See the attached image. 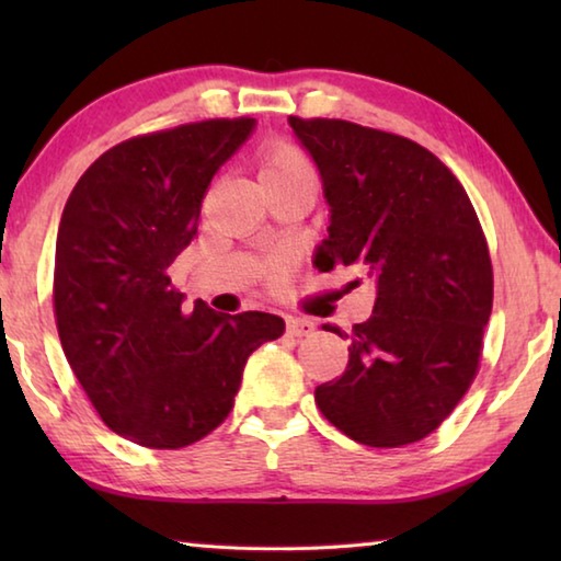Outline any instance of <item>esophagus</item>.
<instances>
[{
  "mask_svg": "<svg viewBox=\"0 0 561 561\" xmlns=\"http://www.w3.org/2000/svg\"><path fill=\"white\" fill-rule=\"evenodd\" d=\"M314 329H317L314 319H304V317L287 319V331L291 336H309V334H314Z\"/></svg>",
  "mask_w": 561,
  "mask_h": 561,
  "instance_id": "34e87169",
  "label": "esophagus"
}]
</instances>
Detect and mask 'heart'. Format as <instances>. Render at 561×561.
Returning a JSON list of instances; mask_svg holds the SVG:
<instances>
[{
	"mask_svg": "<svg viewBox=\"0 0 561 561\" xmlns=\"http://www.w3.org/2000/svg\"><path fill=\"white\" fill-rule=\"evenodd\" d=\"M257 163H260V183H270V180H282L294 173H301V170H311L309 160L304 158L301 150L284 138L267 140V144L260 148ZM279 270H282V262H277L272 267L274 277H277Z\"/></svg>",
	"mask_w": 561,
	"mask_h": 561,
	"instance_id": "b5f03b06",
	"label": "heart"
}]
</instances>
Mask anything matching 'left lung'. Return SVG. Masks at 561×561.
Segmentation results:
<instances>
[{
    "instance_id": "1",
    "label": "left lung",
    "mask_w": 561,
    "mask_h": 561,
    "mask_svg": "<svg viewBox=\"0 0 561 561\" xmlns=\"http://www.w3.org/2000/svg\"><path fill=\"white\" fill-rule=\"evenodd\" d=\"M324 180L329 237L314 264L374 277V314L348 331L344 376L317 386L319 411L351 440H423L468 393L492 311L485 232L460 180L428 148L341 118L289 116Z\"/></svg>"
}]
</instances>
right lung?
Instances as JSON below:
<instances>
[{
  "mask_svg": "<svg viewBox=\"0 0 561 561\" xmlns=\"http://www.w3.org/2000/svg\"><path fill=\"white\" fill-rule=\"evenodd\" d=\"M254 118H210L113 146L66 201L54 262V317L66 360L113 433L178 450L234 405L247 358L284 334L264 311L185 314L170 264L197 234L213 175Z\"/></svg>",
  "mask_w": 561,
  "mask_h": 561,
  "instance_id": "obj_1",
  "label": "right lung"
}]
</instances>
